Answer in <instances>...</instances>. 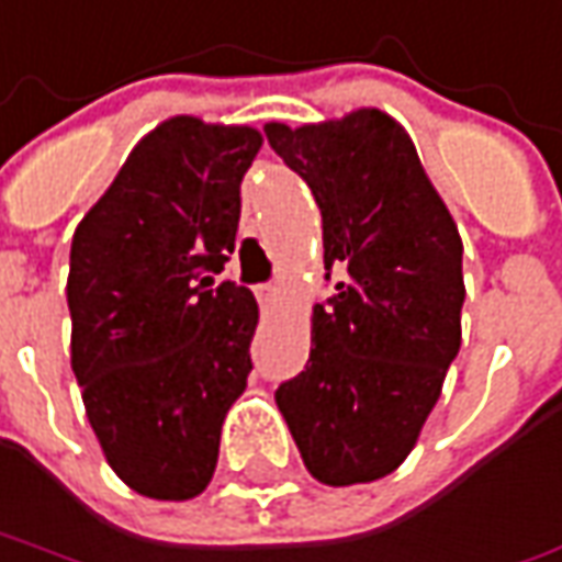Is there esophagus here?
Here are the masks:
<instances>
[{
  "label": "esophagus",
  "mask_w": 562,
  "mask_h": 562,
  "mask_svg": "<svg viewBox=\"0 0 562 562\" xmlns=\"http://www.w3.org/2000/svg\"><path fill=\"white\" fill-rule=\"evenodd\" d=\"M259 300H262V306H278L281 300H284V293L281 288H259Z\"/></svg>",
  "instance_id": "esophagus-1"
}]
</instances>
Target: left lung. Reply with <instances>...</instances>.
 <instances>
[{"label": "left lung", "instance_id": "1", "mask_svg": "<svg viewBox=\"0 0 562 562\" xmlns=\"http://www.w3.org/2000/svg\"><path fill=\"white\" fill-rule=\"evenodd\" d=\"M266 135L312 188L325 269L340 274L312 308L306 371L274 402L318 483H374L412 454L461 349L464 244L390 114L359 108L296 130L272 120Z\"/></svg>", "mask_w": 562, "mask_h": 562}]
</instances>
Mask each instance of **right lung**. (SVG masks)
<instances>
[{
    "instance_id": "right-lung-1",
    "label": "right lung",
    "mask_w": 562,
    "mask_h": 562,
    "mask_svg": "<svg viewBox=\"0 0 562 562\" xmlns=\"http://www.w3.org/2000/svg\"><path fill=\"white\" fill-rule=\"evenodd\" d=\"M254 126L169 116L130 150L70 244V364L108 464L132 492L198 498L247 390L254 293L222 281Z\"/></svg>"
}]
</instances>
